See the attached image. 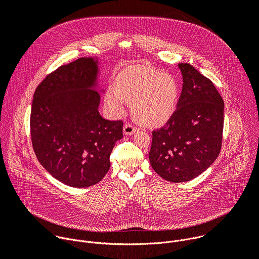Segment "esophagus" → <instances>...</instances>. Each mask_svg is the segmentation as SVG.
Wrapping results in <instances>:
<instances>
[{
	"label": "esophagus",
	"instance_id": "34e87169",
	"mask_svg": "<svg viewBox=\"0 0 259 259\" xmlns=\"http://www.w3.org/2000/svg\"><path fill=\"white\" fill-rule=\"evenodd\" d=\"M124 134L125 135H132V134H134L136 131H137V128L136 127H134L133 125H131V124H126L125 126H124Z\"/></svg>",
	"mask_w": 259,
	"mask_h": 259
}]
</instances>
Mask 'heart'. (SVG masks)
I'll return each mask as SVG.
<instances>
[{
	"label": "heart",
	"instance_id": "b5f03b06",
	"mask_svg": "<svg viewBox=\"0 0 259 259\" xmlns=\"http://www.w3.org/2000/svg\"><path fill=\"white\" fill-rule=\"evenodd\" d=\"M178 100L179 87L174 77L143 65L125 68L115 81V89L104 94V105L110 115H123L128 101L134 117L145 126L166 124Z\"/></svg>",
	"mask_w": 259,
	"mask_h": 259
}]
</instances>
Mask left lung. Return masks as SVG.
<instances>
[{
  "instance_id": "8db88e82",
  "label": "left lung",
  "mask_w": 259,
  "mask_h": 259,
  "mask_svg": "<svg viewBox=\"0 0 259 259\" xmlns=\"http://www.w3.org/2000/svg\"><path fill=\"white\" fill-rule=\"evenodd\" d=\"M182 91L174 115L153 132V169L170 182H186L217 159L223 141L225 102L213 83L193 65L179 63Z\"/></svg>"
}]
</instances>
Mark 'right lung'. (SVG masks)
I'll return each mask as SVG.
<instances>
[{
  "label": "right lung",
  "mask_w": 259,
  "mask_h": 259,
  "mask_svg": "<svg viewBox=\"0 0 259 259\" xmlns=\"http://www.w3.org/2000/svg\"><path fill=\"white\" fill-rule=\"evenodd\" d=\"M99 73V57H82L50 73L33 94L34 154L49 174L71 188L99 182L123 137V122L105 120L98 112L104 93Z\"/></svg>",
  "instance_id": "add662e5"
}]
</instances>
